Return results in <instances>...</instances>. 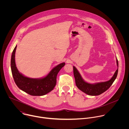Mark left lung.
<instances>
[{
    "mask_svg": "<svg viewBox=\"0 0 129 129\" xmlns=\"http://www.w3.org/2000/svg\"><path fill=\"white\" fill-rule=\"evenodd\" d=\"M116 63L118 68L111 79L106 82L94 84H90L85 82L82 78L77 69L75 66H73V75H74L76 84L77 87L83 92L89 95H99L104 93L112 85L117 77L118 69V63L117 59Z\"/></svg>",
    "mask_w": 129,
    "mask_h": 129,
    "instance_id": "left-lung-1",
    "label": "left lung"
}]
</instances>
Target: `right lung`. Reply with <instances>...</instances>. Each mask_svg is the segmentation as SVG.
Instances as JSON below:
<instances>
[{"label": "right lung", "mask_w": 129, "mask_h": 129, "mask_svg": "<svg viewBox=\"0 0 129 129\" xmlns=\"http://www.w3.org/2000/svg\"><path fill=\"white\" fill-rule=\"evenodd\" d=\"M17 46L14 49L11 61V67L14 81L20 89L33 96H42L52 91L56 85L57 76L61 69L65 65L62 63L52 69L45 77L33 79L26 77L20 73L15 63V52Z\"/></svg>", "instance_id": "right-lung-1"}]
</instances>
